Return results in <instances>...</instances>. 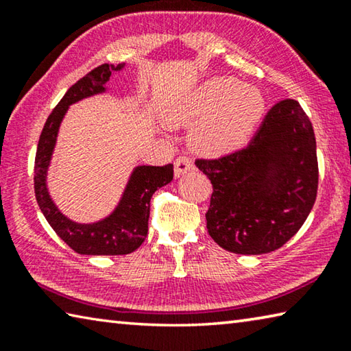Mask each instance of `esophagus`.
I'll list each match as a JSON object with an SVG mask.
<instances>
[{"label": "esophagus", "mask_w": 351, "mask_h": 351, "mask_svg": "<svg viewBox=\"0 0 351 351\" xmlns=\"http://www.w3.org/2000/svg\"><path fill=\"white\" fill-rule=\"evenodd\" d=\"M193 167V162L192 159H190L189 156H186V154H181V156H178L175 159V176H182L184 173H187V171L192 170Z\"/></svg>", "instance_id": "esophagus-1"}]
</instances>
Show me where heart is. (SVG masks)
Instances as JSON below:
<instances>
[{"instance_id": "heart-1", "label": "heart", "mask_w": 351, "mask_h": 351, "mask_svg": "<svg viewBox=\"0 0 351 351\" xmlns=\"http://www.w3.org/2000/svg\"><path fill=\"white\" fill-rule=\"evenodd\" d=\"M265 110L257 88L234 77L204 82L169 112L173 125H195L190 142L198 153L221 156L245 144Z\"/></svg>"}]
</instances>
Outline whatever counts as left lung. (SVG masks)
Wrapping results in <instances>:
<instances>
[{"label":"left lung","instance_id":"1","mask_svg":"<svg viewBox=\"0 0 351 351\" xmlns=\"http://www.w3.org/2000/svg\"><path fill=\"white\" fill-rule=\"evenodd\" d=\"M195 164L213 187L207 230L229 252L260 255L282 247L316 201V138L294 99L272 106L245 148Z\"/></svg>","mask_w":351,"mask_h":351}]
</instances>
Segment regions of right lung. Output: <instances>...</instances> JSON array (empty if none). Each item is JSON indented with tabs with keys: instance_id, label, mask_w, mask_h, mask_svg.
Wrapping results in <instances>:
<instances>
[{
	"instance_id": "right-lung-1",
	"label": "right lung",
	"mask_w": 351,
	"mask_h": 351,
	"mask_svg": "<svg viewBox=\"0 0 351 351\" xmlns=\"http://www.w3.org/2000/svg\"><path fill=\"white\" fill-rule=\"evenodd\" d=\"M125 64L104 63L74 83L47 117L40 134L34 167L35 198L47 223L56 234L83 255H125L136 251L144 243L148 232L150 199L159 187L173 180V164L154 167L139 165L133 170L121 201L112 213L91 224L75 223L58 210L47 190L46 175L54 152L60 123L68 106L79 100L105 93V85L112 73L122 71Z\"/></svg>"
}]
</instances>
